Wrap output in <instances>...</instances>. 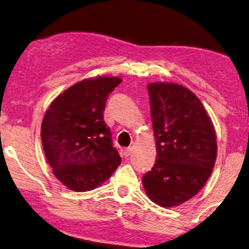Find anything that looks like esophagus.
Listing matches in <instances>:
<instances>
[{
  "label": "esophagus",
  "instance_id": "esophagus-1",
  "mask_svg": "<svg viewBox=\"0 0 249 249\" xmlns=\"http://www.w3.org/2000/svg\"><path fill=\"white\" fill-rule=\"evenodd\" d=\"M131 153H132V148H131V147L125 148L124 151H123V154H124V156H125V157H128L129 155H131Z\"/></svg>",
  "mask_w": 249,
  "mask_h": 249
}]
</instances>
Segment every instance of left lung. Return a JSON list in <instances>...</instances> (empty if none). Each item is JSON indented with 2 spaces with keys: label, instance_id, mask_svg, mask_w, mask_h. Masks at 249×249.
<instances>
[{
  "label": "left lung",
  "instance_id": "left-lung-1",
  "mask_svg": "<svg viewBox=\"0 0 249 249\" xmlns=\"http://www.w3.org/2000/svg\"><path fill=\"white\" fill-rule=\"evenodd\" d=\"M147 89L157 159L142 181L152 202L178 206L210 178L217 156L215 128L192 90L163 82L151 83Z\"/></svg>",
  "mask_w": 249,
  "mask_h": 249
}]
</instances>
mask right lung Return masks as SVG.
I'll return each mask as SVG.
<instances>
[{
	"label": "right lung",
	"instance_id": "obj_1",
	"mask_svg": "<svg viewBox=\"0 0 249 249\" xmlns=\"http://www.w3.org/2000/svg\"><path fill=\"white\" fill-rule=\"evenodd\" d=\"M120 77L76 83L51 103L42 122L43 149L53 174L74 192L96 188L121 164L103 112Z\"/></svg>",
	"mask_w": 249,
	"mask_h": 249
}]
</instances>
